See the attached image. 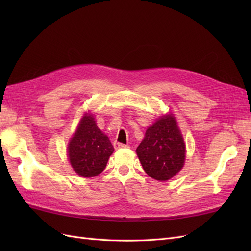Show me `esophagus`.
Instances as JSON below:
<instances>
[{
    "mask_svg": "<svg viewBox=\"0 0 251 251\" xmlns=\"http://www.w3.org/2000/svg\"><path fill=\"white\" fill-rule=\"evenodd\" d=\"M113 146H114V148H115L116 150H117V149H121V148H126V144L121 143V142H118V141H114Z\"/></svg>",
    "mask_w": 251,
    "mask_h": 251,
    "instance_id": "34e87169",
    "label": "esophagus"
}]
</instances>
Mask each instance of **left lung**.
<instances>
[{
  "mask_svg": "<svg viewBox=\"0 0 251 251\" xmlns=\"http://www.w3.org/2000/svg\"><path fill=\"white\" fill-rule=\"evenodd\" d=\"M136 151L150 177L158 181L174 177L185 160V144L174 116L166 115L150 126Z\"/></svg>",
  "mask_w": 251,
  "mask_h": 251,
  "instance_id": "obj_1",
  "label": "left lung"
}]
</instances>
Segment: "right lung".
Instances as JSON below:
<instances>
[{
    "mask_svg": "<svg viewBox=\"0 0 251 251\" xmlns=\"http://www.w3.org/2000/svg\"><path fill=\"white\" fill-rule=\"evenodd\" d=\"M114 148L97 127L92 115H85L68 147L73 170L81 177H94L107 166Z\"/></svg>",
    "mask_w": 251,
    "mask_h": 251,
    "instance_id": "add662e5",
    "label": "right lung"
}]
</instances>
